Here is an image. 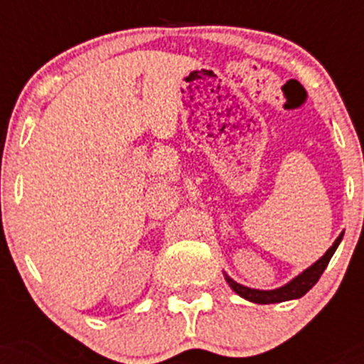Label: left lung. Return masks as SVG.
Instances as JSON below:
<instances>
[{
    "instance_id": "8db88e82",
    "label": "left lung",
    "mask_w": 364,
    "mask_h": 364,
    "mask_svg": "<svg viewBox=\"0 0 364 364\" xmlns=\"http://www.w3.org/2000/svg\"><path fill=\"white\" fill-rule=\"evenodd\" d=\"M341 237H343V232L336 237L335 243H333V247L329 248V250L326 252L324 255L317 260V262L311 264L308 269H304L303 273L297 274L296 278H292V280L289 282V284H285L284 287L273 289V291H259V289H250V287H245V285L237 284V282H234L232 278H229L227 274H225V280H227V284L230 285V289L236 292V294L245 297V299L252 301V303L271 304V303H282V301H289V299H297V297L306 294V292L310 291L315 284H317L318 278H321V274L324 273V269L328 267L333 253H335L336 248H338Z\"/></svg>"
}]
</instances>
